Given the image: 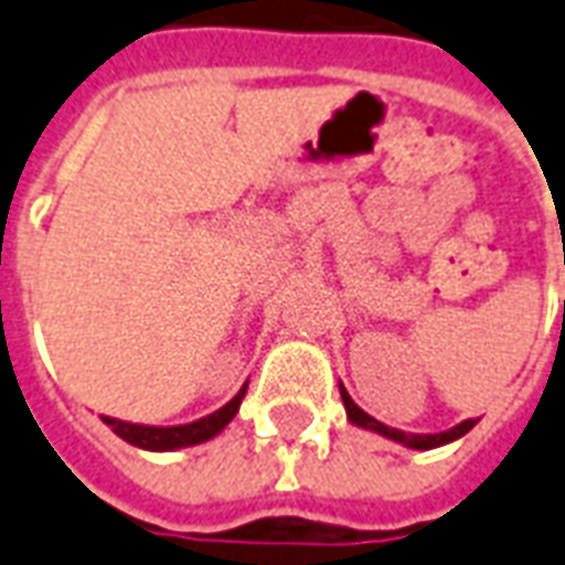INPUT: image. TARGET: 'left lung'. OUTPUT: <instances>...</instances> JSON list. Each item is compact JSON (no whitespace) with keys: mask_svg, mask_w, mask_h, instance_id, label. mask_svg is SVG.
<instances>
[{"mask_svg":"<svg viewBox=\"0 0 565 565\" xmlns=\"http://www.w3.org/2000/svg\"><path fill=\"white\" fill-rule=\"evenodd\" d=\"M345 414H348V419L354 423V426L369 428V431H379V435H384V438L396 440V444H402V447H408V449L444 447V444H452V440H459L461 435H468L470 428L477 426V419H461L459 426L447 428V431H438V435H411V431H398V428L384 426V423H379L375 417L363 414V411H360L358 405L351 402V398H345Z\"/></svg>","mask_w":565,"mask_h":565,"instance_id":"left-lung-1","label":"left lung"}]
</instances>
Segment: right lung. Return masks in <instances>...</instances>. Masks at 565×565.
Masks as SVG:
<instances>
[{"instance_id": "add662e5", "label": "right lung", "mask_w": 565, "mask_h": 565, "mask_svg": "<svg viewBox=\"0 0 565 565\" xmlns=\"http://www.w3.org/2000/svg\"><path fill=\"white\" fill-rule=\"evenodd\" d=\"M244 393H247V384L237 390V396L226 402L223 408L196 419V423H184V426H139V423H125V419L113 417H104V423L116 431L118 438L134 444V447L148 449V452H172V449L196 447V444L217 438L220 431L235 419Z\"/></svg>"}]
</instances>
